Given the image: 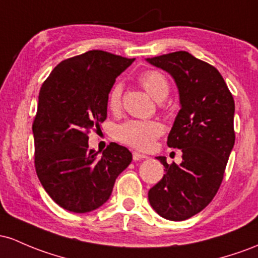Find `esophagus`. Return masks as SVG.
Returning a JSON list of instances; mask_svg holds the SVG:
<instances>
[{
  "label": "esophagus",
  "mask_w": 258,
  "mask_h": 258,
  "mask_svg": "<svg viewBox=\"0 0 258 258\" xmlns=\"http://www.w3.org/2000/svg\"><path fill=\"white\" fill-rule=\"evenodd\" d=\"M145 158H147L146 155H143V153L140 152H137L134 151L133 152V160L134 161H140V160H145Z\"/></svg>",
  "instance_id": "esophagus-1"
}]
</instances>
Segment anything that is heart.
I'll list each match as a JSON object with an SVG mask.
<instances>
[{"label":"heart","mask_w":258,"mask_h":258,"mask_svg":"<svg viewBox=\"0 0 258 258\" xmlns=\"http://www.w3.org/2000/svg\"><path fill=\"white\" fill-rule=\"evenodd\" d=\"M139 83L157 101H162L169 94L170 84L167 77L158 69H147L139 75ZM107 105L111 111H119L121 106V85L114 84L108 92ZM164 133V126L158 120L133 119L119 124L114 129V139L133 149L150 150L155 141Z\"/></svg>","instance_id":"heart-1"}]
</instances>
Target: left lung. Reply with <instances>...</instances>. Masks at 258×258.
Wrapping results in <instances>:
<instances>
[{
    "instance_id": "left-lung-1",
    "label": "left lung",
    "mask_w": 258,
    "mask_h": 258,
    "mask_svg": "<svg viewBox=\"0 0 258 258\" xmlns=\"http://www.w3.org/2000/svg\"><path fill=\"white\" fill-rule=\"evenodd\" d=\"M174 78L181 108L167 145L180 149L183 162L168 164L166 174L149 191L156 212L169 221H185L201 212L221 186L235 143L231 92L218 71L186 51L147 58Z\"/></svg>"
}]
</instances>
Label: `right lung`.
<instances>
[{"label":"right lung","instance_id":"obj_1","mask_svg":"<svg viewBox=\"0 0 258 258\" xmlns=\"http://www.w3.org/2000/svg\"><path fill=\"white\" fill-rule=\"evenodd\" d=\"M135 58L101 50L64 59L39 94L33 133L35 169L50 198L67 211L90 212L109 199L132 153L111 143L102 156L89 149V133L107 118V97L115 78Z\"/></svg>","mask_w":258,"mask_h":258}]
</instances>
